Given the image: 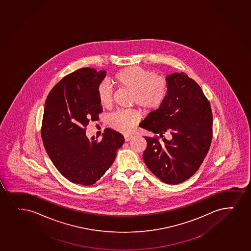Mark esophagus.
<instances>
[{"mask_svg":"<svg viewBox=\"0 0 251 251\" xmlns=\"http://www.w3.org/2000/svg\"><path fill=\"white\" fill-rule=\"evenodd\" d=\"M132 138H133L132 135H124V140L126 142L129 141Z\"/></svg>","mask_w":251,"mask_h":251,"instance_id":"esophagus-1","label":"esophagus"}]
</instances>
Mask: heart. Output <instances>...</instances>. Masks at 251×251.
I'll return each mask as SVG.
<instances>
[{
	"instance_id": "heart-1",
	"label": "heart",
	"mask_w": 251,
	"mask_h": 251,
	"mask_svg": "<svg viewBox=\"0 0 251 251\" xmlns=\"http://www.w3.org/2000/svg\"><path fill=\"white\" fill-rule=\"evenodd\" d=\"M116 84L133 93V101L146 112L156 110L162 105L168 92L165 77L139 66H131L119 71L114 77ZM100 106L108 107L112 102V90L107 84H100L98 90ZM139 115L131 111H118L110 116L109 125L121 133H129L139 121Z\"/></svg>"
}]
</instances>
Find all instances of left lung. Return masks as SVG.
I'll use <instances>...</instances> for the list:
<instances>
[{
    "instance_id": "left-lung-1",
    "label": "left lung",
    "mask_w": 251,
    "mask_h": 251,
    "mask_svg": "<svg viewBox=\"0 0 251 251\" xmlns=\"http://www.w3.org/2000/svg\"><path fill=\"white\" fill-rule=\"evenodd\" d=\"M166 80L165 100L139 126L162 138L145 137L148 168L163 182L175 185L193 176L205 159L212 142V113L199 85L184 72L167 75ZM165 132L170 139L163 138Z\"/></svg>"
}]
</instances>
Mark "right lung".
<instances>
[{"label": "right lung", "mask_w": 251, "mask_h": 251, "mask_svg": "<svg viewBox=\"0 0 251 251\" xmlns=\"http://www.w3.org/2000/svg\"><path fill=\"white\" fill-rule=\"evenodd\" d=\"M106 71L82 68L64 77L45 100L41 137L45 151L63 176L91 186L102 176L124 145V138L106 128L102 139L86 137V126L98 121L102 107L98 90Z\"/></svg>", "instance_id": "right-lung-1"}]
</instances>
